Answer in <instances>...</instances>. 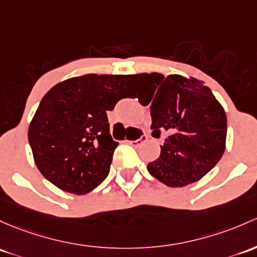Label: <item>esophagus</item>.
I'll return each mask as SVG.
<instances>
[{
  "mask_svg": "<svg viewBox=\"0 0 257 257\" xmlns=\"http://www.w3.org/2000/svg\"><path fill=\"white\" fill-rule=\"evenodd\" d=\"M148 140V137L145 136V134H143L142 137L139 138V139H137V140H128V144H131V145H133L134 148H138V147H140V145L142 144H144L145 142H147Z\"/></svg>",
  "mask_w": 257,
  "mask_h": 257,
  "instance_id": "obj_1",
  "label": "esophagus"
}]
</instances>
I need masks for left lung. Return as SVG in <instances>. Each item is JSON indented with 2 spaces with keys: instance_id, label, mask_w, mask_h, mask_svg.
I'll list each match as a JSON object with an SVG mask.
<instances>
[{
  "instance_id": "obj_1",
  "label": "left lung",
  "mask_w": 257,
  "mask_h": 257,
  "mask_svg": "<svg viewBox=\"0 0 257 257\" xmlns=\"http://www.w3.org/2000/svg\"><path fill=\"white\" fill-rule=\"evenodd\" d=\"M134 79L154 87L147 103L151 102V129L155 137L160 132L167 136L160 158L148 165V171L169 187L201 180L225 150L224 108L203 81L194 77L153 72L137 74Z\"/></svg>"
}]
</instances>
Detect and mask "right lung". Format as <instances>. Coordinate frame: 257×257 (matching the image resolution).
Masks as SVG:
<instances>
[{"label":"right lung","mask_w":257,"mask_h":257,"mask_svg":"<svg viewBox=\"0 0 257 257\" xmlns=\"http://www.w3.org/2000/svg\"><path fill=\"white\" fill-rule=\"evenodd\" d=\"M133 86L134 75L87 74L50 88L28 129L43 176L74 194H86L102 183L118 147L109 134L107 110Z\"/></svg>","instance_id":"1"}]
</instances>
